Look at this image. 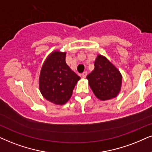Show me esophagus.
<instances>
[{
	"label": "esophagus",
	"instance_id": "obj_1",
	"mask_svg": "<svg viewBox=\"0 0 152 152\" xmlns=\"http://www.w3.org/2000/svg\"><path fill=\"white\" fill-rule=\"evenodd\" d=\"M87 75H88V72H84L82 74V77L83 78H86V76H87Z\"/></svg>",
	"mask_w": 152,
	"mask_h": 152
}]
</instances>
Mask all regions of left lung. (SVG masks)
Segmentation results:
<instances>
[{
	"label": "left lung",
	"instance_id": "8db88e82",
	"mask_svg": "<svg viewBox=\"0 0 152 152\" xmlns=\"http://www.w3.org/2000/svg\"><path fill=\"white\" fill-rule=\"evenodd\" d=\"M94 70L87 76L89 85L97 98L107 100L114 98L121 90L122 76L106 57L98 55Z\"/></svg>",
	"mask_w": 152,
	"mask_h": 152
}]
</instances>
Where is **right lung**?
Listing matches in <instances>:
<instances>
[{
    "mask_svg": "<svg viewBox=\"0 0 152 152\" xmlns=\"http://www.w3.org/2000/svg\"><path fill=\"white\" fill-rule=\"evenodd\" d=\"M66 53L53 52L42 66L39 88L46 99L56 104H64L72 97L73 90L80 80L65 61Z\"/></svg>",
    "mask_w": 152,
    "mask_h": 152,
    "instance_id": "add662e5",
    "label": "right lung"
}]
</instances>
